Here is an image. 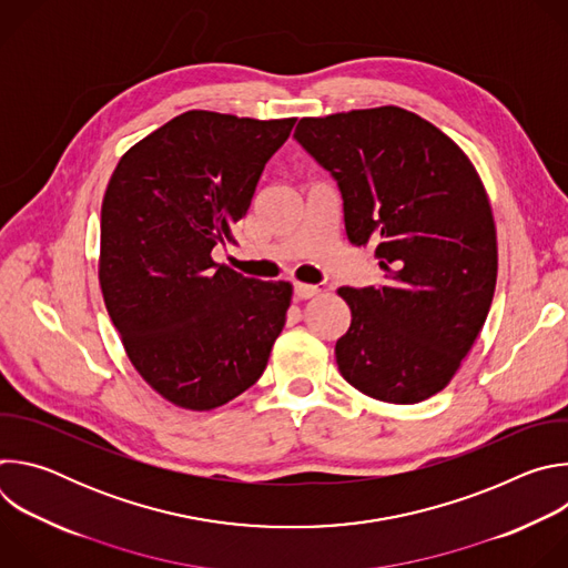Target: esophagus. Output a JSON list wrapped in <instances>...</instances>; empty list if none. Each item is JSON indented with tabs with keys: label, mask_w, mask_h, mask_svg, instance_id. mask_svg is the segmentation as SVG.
Returning a JSON list of instances; mask_svg holds the SVG:
<instances>
[{
	"label": "esophagus",
	"mask_w": 568,
	"mask_h": 568,
	"mask_svg": "<svg viewBox=\"0 0 568 568\" xmlns=\"http://www.w3.org/2000/svg\"><path fill=\"white\" fill-rule=\"evenodd\" d=\"M321 292V287L318 285H307V283H294V294L298 296V298H312V296H316Z\"/></svg>",
	"instance_id": "obj_1"
}]
</instances>
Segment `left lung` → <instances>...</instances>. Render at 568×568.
<instances>
[{
    "instance_id": "obj_1",
    "label": "left lung",
    "mask_w": 568,
    "mask_h": 568,
    "mask_svg": "<svg viewBox=\"0 0 568 568\" xmlns=\"http://www.w3.org/2000/svg\"><path fill=\"white\" fill-rule=\"evenodd\" d=\"M294 139L337 182L353 245L375 242L384 285L351 305L335 355L368 397L443 390L478 337L497 285V231L478 173L436 125L395 105L301 119Z\"/></svg>"
}]
</instances>
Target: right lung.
<instances>
[{
    "label": "right lung",
    "mask_w": 568,
    "mask_h": 568,
    "mask_svg": "<svg viewBox=\"0 0 568 568\" xmlns=\"http://www.w3.org/2000/svg\"><path fill=\"white\" fill-rule=\"evenodd\" d=\"M296 119L191 110L119 161L101 209L99 281L139 375L193 412L222 407L263 375L292 285L211 258L233 242L272 154Z\"/></svg>",
    "instance_id": "obj_1"
}]
</instances>
